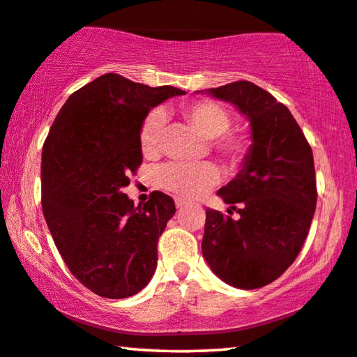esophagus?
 <instances>
[{
  "instance_id": "obj_1",
  "label": "esophagus",
  "mask_w": 357,
  "mask_h": 357,
  "mask_svg": "<svg viewBox=\"0 0 357 357\" xmlns=\"http://www.w3.org/2000/svg\"><path fill=\"white\" fill-rule=\"evenodd\" d=\"M174 202H176V208L178 210H183L184 207H188V205H189V202H188V200H184V199H176V200H174Z\"/></svg>"
}]
</instances>
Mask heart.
Segmentation results:
<instances>
[{
    "label": "heart",
    "instance_id": "heart-1",
    "mask_svg": "<svg viewBox=\"0 0 357 357\" xmlns=\"http://www.w3.org/2000/svg\"><path fill=\"white\" fill-rule=\"evenodd\" d=\"M188 124L208 137V145L225 160L231 172L238 169L249 157V142L243 134L229 130L231 114L222 103L212 98L194 100L181 108ZM163 116L149 114L140 124L139 147L145 158L153 160L162 153ZM220 181V169L210 162L172 163L158 173V185L185 199H197Z\"/></svg>",
    "mask_w": 357,
    "mask_h": 357
}]
</instances>
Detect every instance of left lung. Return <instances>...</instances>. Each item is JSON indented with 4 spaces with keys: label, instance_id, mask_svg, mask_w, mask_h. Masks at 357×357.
<instances>
[{
    "label": "left lung",
    "instance_id": "8db88e82",
    "mask_svg": "<svg viewBox=\"0 0 357 357\" xmlns=\"http://www.w3.org/2000/svg\"><path fill=\"white\" fill-rule=\"evenodd\" d=\"M208 93L248 116L252 145L238 176L218 190L228 215L207 208L202 254L225 283L262 288L286 272L307 238L317 204L312 149L289 109L259 85L238 80Z\"/></svg>",
    "mask_w": 357,
    "mask_h": 357
}]
</instances>
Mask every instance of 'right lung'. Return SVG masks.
Wrapping results in <instances>:
<instances>
[{"label": "right lung", "instance_id": "right-lung-1", "mask_svg": "<svg viewBox=\"0 0 357 357\" xmlns=\"http://www.w3.org/2000/svg\"><path fill=\"white\" fill-rule=\"evenodd\" d=\"M109 73L74 92L59 109L42 152V208L68 268L108 299L144 289L157 268V244L174 200L155 190L135 207L123 194L142 163L139 129L174 95Z\"/></svg>", "mask_w": 357, "mask_h": 357}]
</instances>
